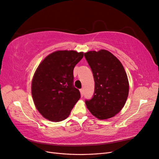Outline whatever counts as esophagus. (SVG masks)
Returning a JSON list of instances; mask_svg holds the SVG:
<instances>
[{
    "label": "esophagus",
    "mask_w": 159,
    "mask_h": 159,
    "mask_svg": "<svg viewBox=\"0 0 159 159\" xmlns=\"http://www.w3.org/2000/svg\"><path fill=\"white\" fill-rule=\"evenodd\" d=\"M80 91L81 97H83V96H84V89H81Z\"/></svg>",
    "instance_id": "34e87169"
}]
</instances>
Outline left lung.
<instances>
[{
  "mask_svg": "<svg viewBox=\"0 0 159 159\" xmlns=\"http://www.w3.org/2000/svg\"><path fill=\"white\" fill-rule=\"evenodd\" d=\"M95 81L93 98L85 101L87 108L100 120L115 116L124 107L129 95L127 75L121 62L105 50L84 53Z\"/></svg>",
  "mask_w": 159,
  "mask_h": 159,
  "instance_id": "1",
  "label": "left lung"
}]
</instances>
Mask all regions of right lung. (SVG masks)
Wrapping results in <instances>:
<instances>
[{"instance_id": "right-lung-1", "label": "right lung", "mask_w": 159, "mask_h": 159, "mask_svg": "<svg viewBox=\"0 0 159 159\" xmlns=\"http://www.w3.org/2000/svg\"><path fill=\"white\" fill-rule=\"evenodd\" d=\"M84 52L57 50L43 60L34 74L31 92L34 103L43 117L59 122L68 118L80 98L73 86V71Z\"/></svg>"}]
</instances>
